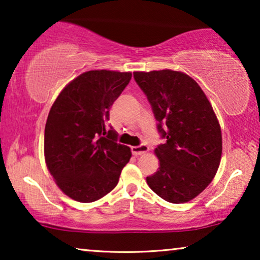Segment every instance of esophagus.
<instances>
[{
	"instance_id": "esophagus-1",
	"label": "esophagus",
	"mask_w": 260,
	"mask_h": 260,
	"mask_svg": "<svg viewBox=\"0 0 260 260\" xmlns=\"http://www.w3.org/2000/svg\"><path fill=\"white\" fill-rule=\"evenodd\" d=\"M149 151V147L147 144H141V145H137V147H133L131 148V152L135 156H140L142 154H145V152Z\"/></svg>"
}]
</instances>
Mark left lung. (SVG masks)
<instances>
[{"instance_id": "1", "label": "left lung", "mask_w": 260, "mask_h": 260, "mask_svg": "<svg viewBox=\"0 0 260 260\" xmlns=\"http://www.w3.org/2000/svg\"><path fill=\"white\" fill-rule=\"evenodd\" d=\"M165 144L155 154L159 168L147 177L163 200L182 204L198 197L215 176L222 151L221 129L197 81L172 70L135 72Z\"/></svg>"}]
</instances>
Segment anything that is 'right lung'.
I'll return each instance as SVG.
<instances>
[{
  "mask_svg": "<svg viewBox=\"0 0 260 260\" xmlns=\"http://www.w3.org/2000/svg\"><path fill=\"white\" fill-rule=\"evenodd\" d=\"M130 72L88 71L60 92L45 126V159L60 189L79 202L97 201L117 186L131 150L106 129L110 106Z\"/></svg>",
  "mask_w": 260,
  "mask_h": 260,
  "instance_id": "right-lung-1",
  "label": "right lung"
}]
</instances>
